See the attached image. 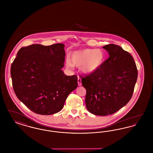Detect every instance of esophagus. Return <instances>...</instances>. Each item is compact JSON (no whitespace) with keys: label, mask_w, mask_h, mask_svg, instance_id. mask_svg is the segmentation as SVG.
<instances>
[{"label":"esophagus","mask_w":153,"mask_h":153,"mask_svg":"<svg viewBox=\"0 0 153 153\" xmlns=\"http://www.w3.org/2000/svg\"><path fill=\"white\" fill-rule=\"evenodd\" d=\"M81 79H80V77H78V85L79 86H81Z\"/></svg>","instance_id":"esophagus-1"}]
</instances>
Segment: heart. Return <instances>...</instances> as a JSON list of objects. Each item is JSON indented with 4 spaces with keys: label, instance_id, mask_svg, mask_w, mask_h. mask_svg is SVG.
I'll return each instance as SVG.
<instances>
[{
    "label": "heart",
    "instance_id": "heart-1",
    "mask_svg": "<svg viewBox=\"0 0 153 153\" xmlns=\"http://www.w3.org/2000/svg\"><path fill=\"white\" fill-rule=\"evenodd\" d=\"M105 59V54L100 49H84L73 52L71 58L67 59L66 65L69 68L80 67L82 73L91 74L100 68Z\"/></svg>",
    "mask_w": 153,
    "mask_h": 153
}]
</instances>
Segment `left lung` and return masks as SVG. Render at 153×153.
<instances>
[{
	"label": "left lung",
	"mask_w": 153,
	"mask_h": 153,
	"mask_svg": "<svg viewBox=\"0 0 153 153\" xmlns=\"http://www.w3.org/2000/svg\"><path fill=\"white\" fill-rule=\"evenodd\" d=\"M109 54L95 73L82 77L85 88L88 111L99 116L115 113L129 102L138 77V70L131 54L119 45L102 47Z\"/></svg>",
	"instance_id": "left-lung-1"
}]
</instances>
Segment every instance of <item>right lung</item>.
<instances>
[{"instance_id": "1", "label": "right lung", "mask_w": 153, "mask_h": 153, "mask_svg": "<svg viewBox=\"0 0 153 153\" xmlns=\"http://www.w3.org/2000/svg\"><path fill=\"white\" fill-rule=\"evenodd\" d=\"M65 45L33 44L23 47L11 67L15 94L33 112L43 115L62 109L66 99L78 85L77 76H66Z\"/></svg>"}]
</instances>
